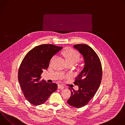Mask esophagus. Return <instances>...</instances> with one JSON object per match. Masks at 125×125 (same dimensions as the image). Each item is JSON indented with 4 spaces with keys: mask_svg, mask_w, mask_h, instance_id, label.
<instances>
[{
    "mask_svg": "<svg viewBox=\"0 0 125 125\" xmlns=\"http://www.w3.org/2000/svg\"><path fill=\"white\" fill-rule=\"evenodd\" d=\"M64 88V86L62 85V84H58V89H61V90H62V89H63Z\"/></svg>",
    "mask_w": 125,
    "mask_h": 125,
    "instance_id": "obj_1",
    "label": "esophagus"
}]
</instances>
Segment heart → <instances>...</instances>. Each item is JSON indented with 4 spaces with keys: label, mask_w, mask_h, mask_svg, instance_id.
Returning a JSON list of instances; mask_svg holds the SVG:
<instances>
[{
    "label": "heart",
    "mask_w": 125,
    "mask_h": 125,
    "mask_svg": "<svg viewBox=\"0 0 125 125\" xmlns=\"http://www.w3.org/2000/svg\"><path fill=\"white\" fill-rule=\"evenodd\" d=\"M64 54L68 63H72L75 64L80 59V53L79 52L74 49L66 50L64 52ZM53 58L52 59H53Z\"/></svg>",
    "instance_id": "heart-1"
}]
</instances>
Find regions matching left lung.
<instances>
[{
	"instance_id": "obj_1",
	"label": "left lung",
	"mask_w": 125,
	"mask_h": 125,
	"mask_svg": "<svg viewBox=\"0 0 125 125\" xmlns=\"http://www.w3.org/2000/svg\"><path fill=\"white\" fill-rule=\"evenodd\" d=\"M74 47L83 56L84 66L74 83L79 86V90H71V95L67 102L74 107L81 108L97 92L102 79V70L100 59L92 47L84 44H75Z\"/></svg>"
}]
</instances>
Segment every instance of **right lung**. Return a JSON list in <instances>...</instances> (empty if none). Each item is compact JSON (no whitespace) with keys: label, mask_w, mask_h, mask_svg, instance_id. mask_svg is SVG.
<instances>
[{"label":"right lung","mask_w":125,"mask_h":125,"mask_svg":"<svg viewBox=\"0 0 125 125\" xmlns=\"http://www.w3.org/2000/svg\"><path fill=\"white\" fill-rule=\"evenodd\" d=\"M62 48L53 44H42L31 50L24 58L19 69L18 81L24 96L32 105L44 103L57 90L56 83H48L41 79L51 58Z\"/></svg>","instance_id":"right-lung-1"}]
</instances>
